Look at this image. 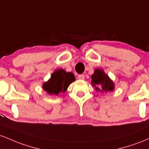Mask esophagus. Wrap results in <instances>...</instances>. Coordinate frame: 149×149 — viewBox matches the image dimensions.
<instances>
[{"label":"esophagus","instance_id":"1","mask_svg":"<svg viewBox=\"0 0 149 149\" xmlns=\"http://www.w3.org/2000/svg\"><path fill=\"white\" fill-rule=\"evenodd\" d=\"M84 78H85V75L84 74H79V75H78V79H80V80L84 79Z\"/></svg>","mask_w":149,"mask_h":149}]
</instances>
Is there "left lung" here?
I'll return each instance as SVG.
<instances>
[{
  "label": "left lung",
  "mask_w": 149,
  "mask_h": 149,
  "mask_svg": "<svg viewBox=\"0 0 149 149\" xmlns=\"http://www.w3.org/2000/svg\"><path fill=\"white\" fill-rule=\"evenodd\" d=\"M91 83L96 91L109 92L114 90L115 84L102 69H96L91 75Z\"/></svg>",
  "instance_id": "obj_1"
}]
</instances>
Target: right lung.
<instances>
[{"instance_id":"obj_1","label":"right lung","mask_w":149,"mask_h":149,"mask_svg":"<svg viewBox=\"0 0 149 149\" xmlns=\"http://www.w3.org/2000/svg\"><path fill=\"white\" fill-rule=\"evenodd\" d=\"M75 77L72 72H67L65 70H57L51 74V78L43 84V88L50 95H58L65 93Z\"/></svg>"}]
</instances>
